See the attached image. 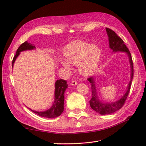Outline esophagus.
Masks as SVG:
<instances>
[{
  "label": "esophagus",
  "instance_id": "34e87169",
  "mask_svg": "<svg viewBox=\"0 0 146 146\" xmlns=\"http://www.w3.org/2000/svg\"><path fill=\"white\" fill-rule=\"evenodd\" d=\"M76 84H77V82H76V81H75V80H73L72 82H71V86H76Z\"/></svg>",
  "mask_w": 146,
  "mask_h": 146
}]
</instances>
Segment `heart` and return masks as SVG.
Instances as JSON below:
<instances>
[{
    "label": "heart",
    "mask_w": 146,
    "mask_h": 146,
    "mask_svg": "<svg viewBox=\"0 0 146 146\" xmlns=\"http://www.w3.org/2000/svg\"><path fill=\"white\" fill-rule=\"evenodd\" d=\"M64 59H58L61 67L68 71L71 70L70 64L78 65V71L84 76H89L97 70L102 52L98 46L81 40H75L64 47Z\"/></svg>",
    "instance_id": "b5f03b06"
}]
</instances>
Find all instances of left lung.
Here are the masks:
<instances>
[{
    "instance_id": "obj_1",
    "label": "left lung",
    "mask_w": 146,
    "mask_h": 146,
    "mask_svg": "<svg viewBox=\"0 0 146 146\" xmlns=\"http://www.w3.org/2000/svg\"><path fill=\"white\" fill-rule=\"evenodd\" d=\"M106 29L108 36L109 46H110V48L112 49V52H124L127 55L130 64L131 76L130 81L128 84L125 93L123 94L120 99L112 102H103L98 99L97 88H96L95 82V78L93 77L88 78V80L91 84V92H92V97L90 100V106L94 111H95L96 112L99 113L100 115L111 114V113L119 110L122 107L127 99L128 94L129 93L131 82L133 78V64L131 55L129 49L124 44L122 39L119 37L115 33V31L108 28H106Z\"/></svg>"
}]
</instances>
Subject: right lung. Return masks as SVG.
<instances>
[{
  "mask_svg": "<svg viewBox=\"0 0 146 146\" xmlns=\"http://www.w3.org/2000/svg\"><path fill=\"white\" fill-rule=\"evenodd\" d=\"M35 49V46H33L30 43H28L27 41L22 44L19 47V48L17 49L16 55H15L13 59L12 67H13V64L15 62L16 58L18 57L21 52L26 50H32V49ZM68 87V85L66 80H62V79L57 80L55 82V98H54V102L51 107L49 108L48 110L44 111H36L32 110L30 108H29V110L35 113H36V115L42 117L53 118L58 117L64 111V92H65Z\"/></svg>",
  "mask_w": 146,
  "mask_h": 146,
  "instance_id": "obj_1",
  "label": "right lung"
}]
</instances>
